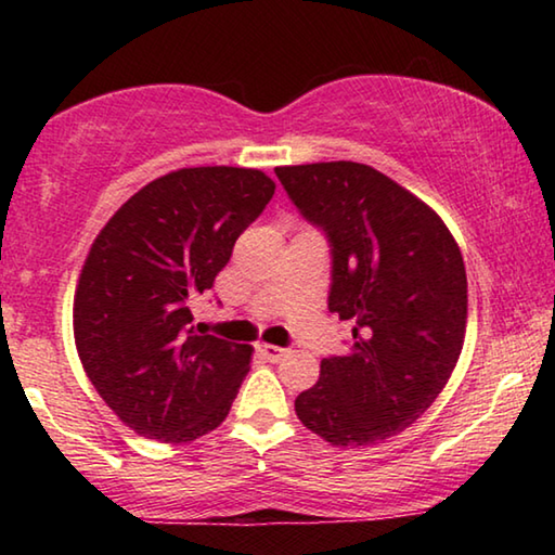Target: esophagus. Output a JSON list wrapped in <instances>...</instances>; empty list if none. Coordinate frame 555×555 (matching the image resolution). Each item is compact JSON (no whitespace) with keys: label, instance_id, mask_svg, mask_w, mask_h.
<instances>
[{"label":"esophagus","instance_id":"obj_1","mask_svg":"<svg viewBox=\"0 0 555 555\" xmlns=\"http://www.w3.org/2000/svg\"><path fill=\"white\" fill-rule=\"evenodd\" d=\"M257 351H260V353H262L264 359H268V361L275 363V361H280V359H283V356L287 353V348L270 346V344H260V346H257Z\"/></svg>","mask_w":555,"mask_h":555}]
</instances>
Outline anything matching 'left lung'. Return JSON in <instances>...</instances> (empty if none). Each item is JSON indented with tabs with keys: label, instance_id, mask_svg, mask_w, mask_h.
I'll return each instance as SVG.
<instances>
[{
	"label": "left lung",
	"instance_id": "left-lung-1",
	"mask_svg": "<svg viewBox=\"0 0 555 555\" xmlns=\"http://www.w3.org/2000/svg\"><path fill=\"white\" fill-rule=\"evenodd\" d=\"M280 184L331 247L328 310L353 321L346 356L295 414L325 442L376 444L414 424L450 382L467 323V275L442 219L356 162L280 166Z\"/></svg>",
	"mask_w": 555,
	"mask_h": 555
}]
</instances>
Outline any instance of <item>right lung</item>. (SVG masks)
Returning a JSON list of instances; mask_svg holds the SVG:
<instances>
[{"mask_svg":"<svg viewBox=\"0 0 555 555\" xmlns=\"http://www.w3.org/2000/svg\"><path fill=\"white\" fill-rule=\"evenodd\" d=\"M275 181L196 166L154 179L98 234L73 306L75 346L105 404L158 442H192L230 414L253 348L196 333L192 300L215 285Z\"/></svg>","mask_w":555,"mask_h":555,"instance_id":"obj_1","label":"right lung"}]
</instances>
